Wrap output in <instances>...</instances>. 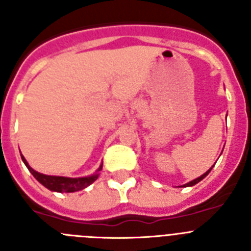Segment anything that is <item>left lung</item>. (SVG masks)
<instances>
[{
  "mask_svg": "<svg viewBox=\"0 0 251 251\" xmlns=\"http://www.w3.org/2000/svg\"><path fill=\"white\" fill-rule=\"evenodd\" d=\"M212 167H214V166H212ZM212 167L210 168V170H208V171H206V172H205V174L202 175V176L197 177V178H195L194 181H191V182L186 183V185H183V186H179V187H188V186H194V185H196V183H199V182H200V181H201V179H203V178H205L206 176H207L208 174H210V171L212 170Z\"/></svg>",
  "mask_w": 251,
  "mask_h": 251,
  "instance_id": "8db88e82",
  "label": "left lung"
}]
</instances>
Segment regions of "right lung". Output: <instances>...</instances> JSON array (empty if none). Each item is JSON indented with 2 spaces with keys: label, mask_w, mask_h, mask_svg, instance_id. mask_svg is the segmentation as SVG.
<instances>
[{
  "label": "right lung",
  "mask_w": 251,
  "mask_h": 251,
  "mask_svg": "<svg viewBox=\"0 0 251 251\" xmlns=\"http://www.w3.org/2000/svg\"><path fill=\"white\" fill-rule=\"evenodd\" d=\"M22 161L26 165V167L28 168L32 176L39 181L43 186H45L46 188H49L50 191L55 192H75L80 191L83 188L88 187L89 185H92L95 179L98 178L99 171L101 170L103 165H100V167L98 168V171L95 172L94 175L88 177H79V178H70V177H63V176H48V175H43L37 172V171L32 170V168L28 166L27 161L25 159V157L21 156Z\"/></svg>",
  "instance_id": "obj_1"
}]
</instances>
